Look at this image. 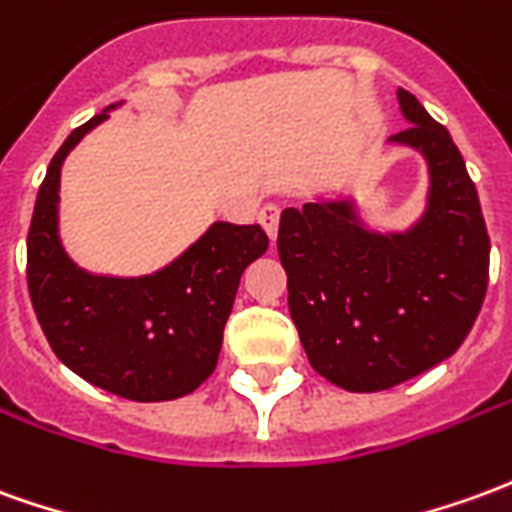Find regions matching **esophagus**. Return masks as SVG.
<instances>
[{
  "label": "esophagus",
  "instance_id": "1",
  "mask_svg": "<svg viewBox=\"0 0 512 512\" xmlns=\"http://www.w3.org/2000/svg\"><path fill=\"white\" fill-rule=\"evenodd\" d=\"M257 221H260V227L268 232V238L274 241V238H277V227H280V207L263 205L257 210Z\"/></svg>",
  "mask_w": 512,
  "mask_h": 512
}]
</instances>
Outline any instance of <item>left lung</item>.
Masks as SVG:
<instances>
[{"instance_id": "8db88e82", "label": "left lung", "mask_w": 512, "mask_h": 512, "mask_svg": "<svg viewBox=\"0 0 512 512\" xmlns=\"http://www.w3.org/2000/svg\"><path fill=\"white\" fill-rule=\"evenodd\" d=\"M410 127L391 141L430 163V207L407 235L360 230L349 202L282 210L277 252L288 310L310 366L332 385L371 393L455 355L488 291L491 238L460 149L399 88Z\"/></svg>"}]
</instances>
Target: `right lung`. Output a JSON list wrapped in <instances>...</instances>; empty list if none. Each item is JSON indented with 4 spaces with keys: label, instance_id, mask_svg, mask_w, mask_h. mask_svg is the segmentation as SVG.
<instances>
[{
    "label": "right lung",
    "instance_id": "add662e5",
    "mask_svg": "<svg viewBox=\"0 0 512 512\" xmlns=\"http://www.w3.org/2000/svg\"><path fill=\"white\" fill-rule=\"evenodd\" d=\"M99 113L71 132L38 188L27 232V288L46 341L96 388L132 402H166L196 391L216 371L238 282L268 249L257 224L219 221L180 260L141 280L91 277L57 241L60 166Z\"/></svg>",
    "mask_w": 512,
    "mask_h": 512
}]
</instances>
